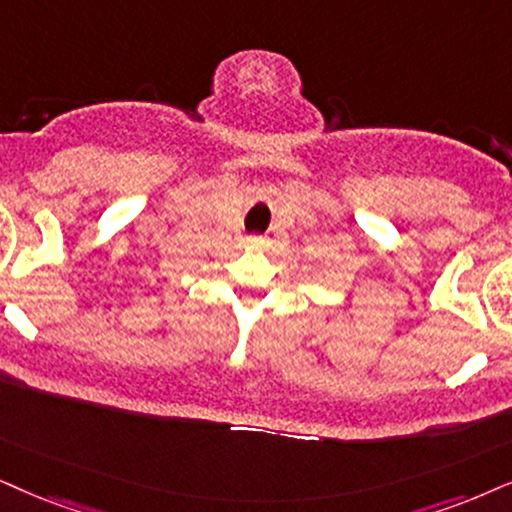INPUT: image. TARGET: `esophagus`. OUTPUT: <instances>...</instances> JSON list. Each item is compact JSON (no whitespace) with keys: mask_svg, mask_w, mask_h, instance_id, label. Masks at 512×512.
I'll return each mask as SVG.
<instances>
[{"mask_svg":"<svg viewBox=\"0 0 512 512\" xmlns=\"http://www.w3.org/2000/svg\"><path fill=\"white\" fill-rule=\"evenodd\" d=\"M243 245H245V250H250V252H262L269 248V238L267 236H248L243 241Z\"/></svg>","mask_w":512,"mask_h":512,"instance_id":"obj_1","label":"esophagus"}]
</instances>
